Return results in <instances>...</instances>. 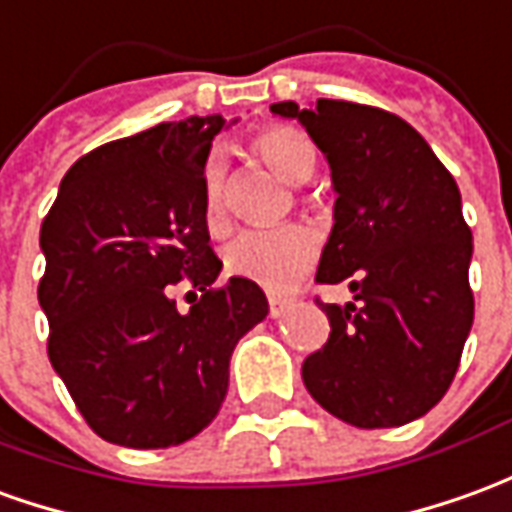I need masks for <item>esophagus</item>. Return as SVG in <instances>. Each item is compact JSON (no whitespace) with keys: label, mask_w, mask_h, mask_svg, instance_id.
Wrapping results in <instances>:
<instances>
[{"label":"esophagus","mask_w":512,"mask_h":512,"mask_svg":"<svg viewBox=\"0 0 512 512\" xmlns=\"http://www.w3.org/2000/svg\"><path fill=\"white\" fill-rule=\"evenodd\" d=\"M291 305V296H268V313H271V318H280Z\"/></svg>","instance_id":"1"}]
</instances>
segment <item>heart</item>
I'll return each instance as SVG.
<instances>
[{
	"mask_svg": "<svg viewBox=\"0 0 512 512\" xmlns=\"http://www.w3.org/2000/svg\"><path fill=\"white\" fill-rule=\"evenodd\" d=\"M252 152L288 182H302L316 166V149L305 132L271 124L252 135ZM202 213L210 232H221L227 224L224 210V166L210 157L202 174ZM318 238L305 224L257 227L232 238L224 249V268L232 277L255 282L263 288H285L302 277L316 260Z\"/></svg>",
	"mask_w": 512,
	"mask_h": 512,
	"instance_id": "heart-1",
	"label": "heart"
}]
</instances>
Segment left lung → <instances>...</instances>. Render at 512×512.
I'll list each match as a JSON object with an SVG mask.
<instances>
[{
	"mask_svg": "<svg viewBox=\"0 0 512 512\" xmlns=\"http://www.w3.org/2000/svg\"><path fill=\"white\" fill-rule=\"evenodd\" d=\"M271 113L299 119L327 155L335 227L316 282L349 280L355 302L316 305L327 343L302 380L318 405L352 427H402L438 405L455 380L474 321L471 230L455 177L405 119L343 99Z\"/></svg>",
	"mask_w": 512,
	"mask_h": 512,
	"instance_id": "left-lung-1",
	"label": "left lung"
}]
</instances>
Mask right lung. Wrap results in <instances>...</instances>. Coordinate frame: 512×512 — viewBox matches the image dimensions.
<instances>
[{
	"mask_svg": "<svg viewBox=\"0 0 512 512\" xmlns=\"http://www.w3.org/2000/svg\"><path fill=\"white\" fill-rule=\"evenodd\" d=\"M227 121L191 116L82 155L41 224L46 352L85 424L110 443L166 449L216 418L235 343L268 316L260 285H213L202 213L210 144ZM185 279L188 314L168 299Z\"/></svg>",
	"mask_w": 512,
	"mask_h": 512,
	"instance_id": "add662e5",
	"label": "right lung"
}]
</instances>
